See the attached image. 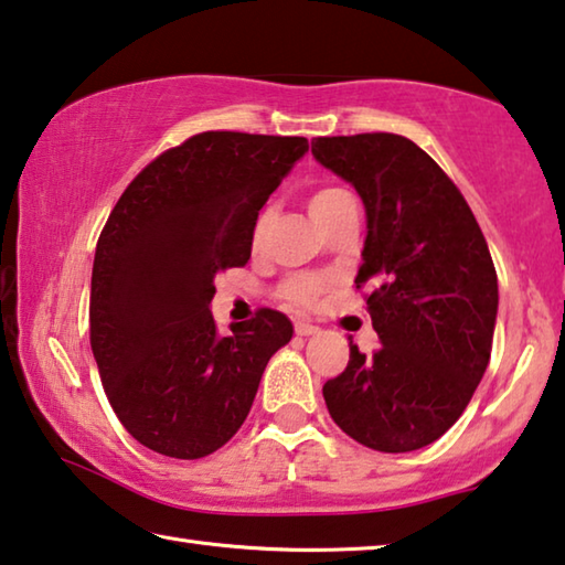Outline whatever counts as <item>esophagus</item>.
<instances>
[{
  "label": "esophagus",
  "instance_id": "1",
  "mask_svg": "<svg viewBox=\"0 0 565 565\" xmlns=\"http://www.w3.org/2000/svg\"><path fill=\"white\" fill-rule=\"evenodd\" d=\"M294 331H297L299 337H315L319 334V327L317 324H309V321H297V327H294Z\"/></svg>",
  "mask_w": 565,
  "mask_h": 565
}]
</instances>
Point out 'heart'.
Instances as JSON below:
<instances>
[{"label":"heart","mask_w":565,"mask_h":565,"mask_svg":"<svg viewBox=\"0 0 565 565\" xmlns=\"http://www.w3.org/2000/svg\"><path fill=\"white\" fill-rule=\"evenodd\" d=\"M344 199H349V193L342 191V188H334V185H324V188H317L315 193L309 195V213L311 218H315L317 223L327 216V213H331L337 209L339 203H342ZM274 223V211H262V216L256 218L254 223V231H250V244L254 246H262L264 238L268 236V228H271ZM321 279L319 276H309V274H301V276H294V279L286 281L284 286V297L294 301V303H311L315 301L317 294L321 291Z\"/></svg>","instance_id":"heart-1"}]
</instances>
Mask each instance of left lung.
<instances>
[{"label":"left lung","mask_w":565,"mask_h":565,"mask_svg":"<svg viewBox=\"0 0 565 565\" xmlns=\"http://www.w3.org/2000/svg\"><path fill=\"white\" fill-rule=\"evenodd\" d=\"M311 156L360 193L366 238L356 286L380 349L349 344L324 384L334 423L364 447L412 452L443 437L488 370L498 276L462 193L415 142L392 132L315 138Z\"/></svg>","instance_id":"obj_1"}]
</instances>
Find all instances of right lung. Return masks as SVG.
Segmentation results:
<instances>
[{"mask_svg": "<svg viewBox=\"0 0 565 565\" xmlns=\"http://www.w3.org/2000/svg\"><path fill=\"white\" fill-rule=\"evenodd\" d=\"M307 150V138L201 132L142 168L107 218L89 344L115 415L153 452L199 460L226 445L291 342L274 309L221 334L211 299L218 271L248 262L258 211Z\"/></svg>", "mask_w": 565, "mask_h": 565, "instance_id": "obj_1", "label": "right lung"}]
</instances>
